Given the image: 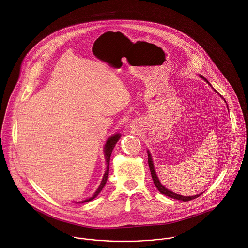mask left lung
Returning a JSON list of instances; mask_svg holds the SVG:
<instances>
[{
    "instance_id": "left-lung-1",
    "label": "left lung",
    "mask_w": 248,
    "mask_h": 248,
    "mask_svg": "<svg viewBox=\"0 0 248 248\" xmlns=\"http://www.w3.org/2000/svg\"><path fill=\"white\" fill-rule=\"evenodd\" d=\"M199 77L202 78L206 83H209L210 86H212L211 83H209V81H208L205 77H203L202 75H199ZM214 90H215V89H214ZM215 91H217V90H215ZM224 101H225V100H224ZM225 102H226V101H225ZM147 154H148V165H149V168H150V172H151V176H152L153 182H154L156 187L158 188V190H159L161 193L165 194V195L168 196V197H171V198H174V199H178V200H182V201H189V200L194 199V198L198 197L199 195H201V193H199V194H196V195L185 196V195H181V194L175 193V192L171 191L170 189L166 188L165 186H164L161 184V182H160V180H159V178H158V176H157V173H156V170H155V167H154L153 159H152V156H151V153H150L149 150H147Z\"/></svg>"
}]
</instances>
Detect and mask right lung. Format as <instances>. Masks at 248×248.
Returning <instances> with one entry per match:
<instances>
[{"mask_svg":"<svg viewBox=\"0 0 248 248\" xmlns=\"http://www.w3.org/2000/svg\"><path fill=\"white\" fill-rule=\"evenodd\" d=\"M120 137H121V135L118 134V133H116V134L110 136V137L107 140V141H106V143H105V146H104V156H105V160H106V164H107V168H106L105 174H104V176H103V179H102V181H101V184H100L99 187L96 189V191L94 192V194H93L91 197L86 198V199H84L83 201H80V202H77V203H86V202L91 201L92 199H94L95 197L98 196V194L101 192V190H102L103 187L105 186V185H106V183H107V180H108V176L110 155H111V152H112V150H113L115 144H116L117 141L119 140Z\"/></svg>","mask_w":248,"mask_h":248,"instance_id":"1","label":"right lung"}]
</instances>
